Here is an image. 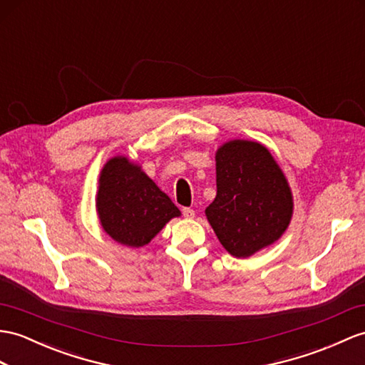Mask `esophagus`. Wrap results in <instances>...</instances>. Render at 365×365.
Masks as SVG:
<instances>
[{
    "mask_svg": "<svg viewBox=\"0 0 365 365\" xmlns=\"http://www.w3.org/2000/svg\"><path fill=\"white\" fill-rule=\"evenodd\" d=\"M182 215L185 218H193L195 217V210L190 207H182Z\"/></svg>",
    "mask_w": 365,
    "mask_h": 365,
    "instance_id": "obj_1",
    "label": "esophagus"
}]
</instances>
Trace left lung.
Wrapping results in <instances>:
<instances>
[{"mask_svg":"<svg viewBox=\"0 0 365 365\" xmlns=\"http://www.w3.org/2000/svg\"><path fill=\"white\" fill-rule=\"evenodd\" d=\"M217 197L206 217L234 257H250L285 232L292 215L288 182L259 142L230 140L217 152Z\"/></svg>","mask_w":365,"mask_h":365,"instance_id":"left-lung-1","label":"left lung"}]
</instances>
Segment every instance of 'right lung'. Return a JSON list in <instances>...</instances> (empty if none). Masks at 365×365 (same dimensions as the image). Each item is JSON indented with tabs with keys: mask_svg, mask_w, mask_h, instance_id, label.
Listing matches in <instances>:
<instances>
[{
	"mask_svg": "<svg viewBox=\"0 0 365 365\" xmlns=\"http://www.w3.org/2000/svg\"><path fill=\"white\" fill-rule=\"evenodd\" d=\"M97 213L103 230L113 240L130 247H140L168 220L180 217V209L140 167L118 156L110 159L101 173Z\"/></svg>",
	"mask_w": 365,
	"mask_h": 365,
	"instance_id": "right-lung-1",
	"label": "right lung"
}]
</instances>
